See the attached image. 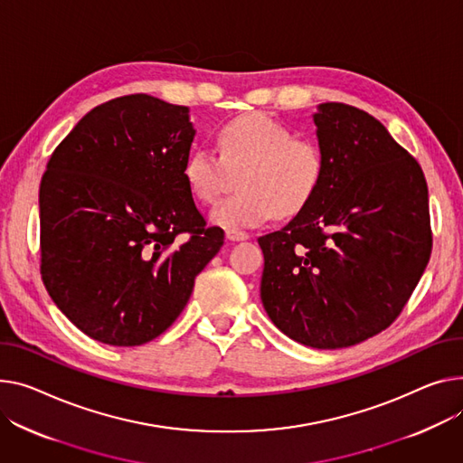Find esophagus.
<instances>
[{
  "label": "esophagus",
  "instance_id": "1",
  "mask_svg": "<svg viewBox=\"0 0 463 463\" xmlns=\"http://www.w3.org/2000/svg\"><path fill=\"white\" fill-rule=\"evenodd\" d=\"M225 236H227V240H231V241H243V240L250 238L248 232H243V231H232V229H229V231L225 232Z\"/></svg>",
  "mask_w": 463,
  "mask_h": 463
}]
</instances>
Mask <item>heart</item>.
<instances>
[{"label": "heart", "mask_w": 463, "mask_h": 463, "mask_svg": "<svg viewBox=\"0 0 463 463\" xmlns=\"http://www.w3.org/2000/svg\"><path fill=\"white\" fill-rule=\"evenodd\" d=\"M236 173L240 190L210 213L212 223L232 231L299 213L318 192L324 158L315 143L294 137L283 122L245 113L222 127L218 152L195 146L182 167L190 194L203 204L218 199Z\"/></svg>", "instance_id": "b5f03b06"}]
</instances>
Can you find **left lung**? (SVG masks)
<instances>
[{"mask_svg": "<svg viewBox=\"0 0 463 463\" xmlns=\"http://www.w3.org/2000/svg\"><path fill=\"white\" fill-rule=\"evenodd\" d=\"M324 176L313 201L259 238L260 299L292 341L335 350L389 327L432 251L420 165L378 118L341 102L313 115Z\"/></svg>", "mask_w": 463, "mask_h": 463, "instance_id": "8db88e82", "label": "left lung"}]
</instances>
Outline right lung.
I'll list each match as a JSON object with an SVG mask.
<instances>
[{
	"label": "right lung",
	"instance_id": "1",
	"mask_svg": "<svg viewBox=\"0 0 463 463\" xmlns=\"http://www.w3.org/2000/svg\"><path fill=\"white\" fill-rule=\"evenodd\" d=\"M190 108L127 95L90 109L59 143L41 180V273L80 331L139 346L186 307L223 245L184 180Z\"/></svg>",
	"mask_w": 463,
	"mask_h": 463
}]
</instances>
